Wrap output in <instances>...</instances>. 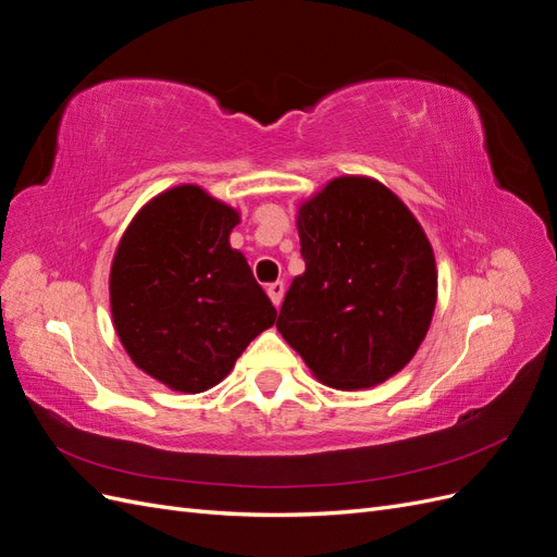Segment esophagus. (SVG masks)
<instances>
[{"label":"esophagus","instance_id":"esophagus-1","mask_svg":"<svg viewBox=\"0 0 557 557\" xmlns=\"http://www.w3.org/2000/svg\"><path fill=\"white\" fill-rule=\"evenodd\" d=\"M283 293H285V285H283V281H276V283H269V285H267V295H269V299H272V305H274V307H281Z\"/></svg>","mask_w":557,"mask_h":557}]
</instances>
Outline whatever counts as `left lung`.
<instances>
[{
	"label": "left lung",
	"mask_w": 557,
	"mask_h": 557,
	"mask_svg": "<svg viewBox=\"0 0 557 557\" xmlns=\"http://www.w3.org/2000/svg\"><path fill=\"white\" fill-rule=\"evenodd\" d=\"M305 274L276 320L313 376L372 387L411 362L436 307V262L409 207L369 176H336L297 209Z\"/></svg>",
	"instance_id": "obj_1"
}]
</instances>
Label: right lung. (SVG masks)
Here are the masks:
<instances>
[{"instance_id": "1", "label": "right lung", "mask_w": 557, "mask_h": 557, "mask_svg": "<svg viewBox=\"0 0 557 557\" xmlns=\"http://www.w3.org/2000/svg\"><path fill=\"white\" fill-rule=\"evenodd\" d=\"M239 211L195 183L156 195L132 218L109 274L117 339L141 372L176 393L221 383L276 309L230 246Z\"/></svg>"}]
</instances>
